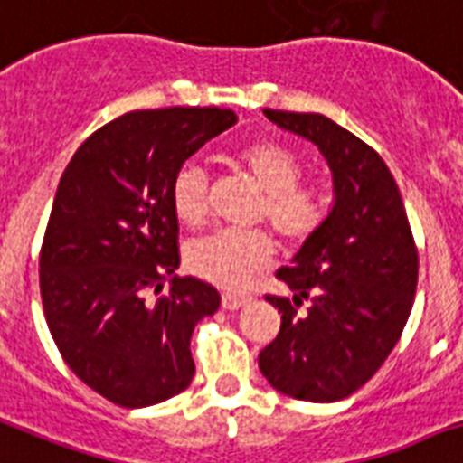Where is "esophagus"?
I'll list each match as a JSON object with an SVG mask.
<instances>
[{
	"mask_svg": "<svg viewBox=\"0 0 463 463\" xmlns=\"http://www.w3.org/2000/svg\"><path fill=\"white\" fill-rule=\"evenodd\" d=\"M250 298H253V296L241 294V291H224V294H222V308L239 310V308H243L246 303H250Z\"/></svg>",
	"mask_w": 463,
	"mask_h": 463,
	"instance_id": "34e87169",
	"label": "esophagus"
}]
</instances>
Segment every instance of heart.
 Segmentation results:
<instances>
[{
	"label": "heart",
	"mask_w": 463,
	"mask_h": 463,
	"mask_svg": "<svg viewBox=\"0 0 463 463\" xmlns=\"http://www.w3.org/2000/svg\"><path fill=\"white\" fill-rule=\"evenodd\" d=\"M250 179L265 191L258 217L268 220L277 236L289 246L306 243L327 217L320 188L301 184V157L277 140H255L234 157ZM174 214L188 227H201L210 213V184L205 169L186 162L176 169L169 186ZM275 253L265 229H220L186 249V265L195 277L224 289H236L258 275Z\"/></svg>",
	"instance_id": "obj_1"
}]
</instances>
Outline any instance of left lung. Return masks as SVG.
<instances>
[{
    "label": "left lung",
    "mask_w": 463,
    "mask_h": 463,
    "mask_svg": "<svg viewBox=\"0 0 463 463\" xmlns=\"http://www.w3.org/2000/svg\"><path fill=\"white\" fill-rule=\"evenodd\" d=\"M262 112L320 147L335 179V208L294 265L277 269L294 298L265 296L282 313V327L258 365L287 397L339 402L380 371L404 332L419 249L397 181L368 143L323 114ZM303 300L311 303L298 314Z\"/></svg>",
    "instance_id": "1"
}]
</instances>
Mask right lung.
Returning <instances> with one entry per match:
<instances>
[{
	"instance_id": "right-lung-1",
	"label": "right lung",
	"mask_w": 463,
	"mask_h": 463,
	"mask_svg": "<svg viewBox=\"0 0 463 463\" xmlns=\"http://www.w3.org/2000/svg\"><path fill=\"white\" fill-rule=\"evenodd\" d=\"M234 124L220 107L128 112L85 138L61 174L40 249L43 310L66 365L112 404H160L194 380L191 335L222 298L213 284L174 275L169 186Z\"/></svg>"
}]
</instances>
